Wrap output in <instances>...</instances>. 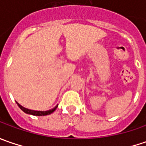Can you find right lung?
Returning a JSON list of instances; mask_svg holds the SVG:
<instances>
[{
    "label": "right lung",
    "mask_w": 146,
    "mask_h": 146,
    "mask_svg": "<svg viewBox=\"0 0 146 146\" xmlns=\"http://www.w3.org/2000/svg\"><path fill=\"white\" fill-rule=\"evenodd\" d=\"M18 106H19V108L24 113L26 114H28V115H36V116H44V115H50V114H52L53 111L57 109V107H58V105H57L54 108L51 110H44V111H41V110H30V109H27V108H25V107H23V106H21L19 103H18Z\"/></svg>",
    "instance_id": "right-lung-1"
}]
</instances>
